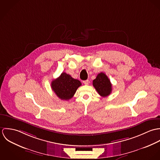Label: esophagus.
<instances>
[{
	"label": "esophagus",
	"mask_w": 160,
	"mask_h": 160,
	"mask_svg": "<svg viewBox=\"0 0 160 160\" xmlns=\"http://www.w3.org/2000/svg\"><path fill=\"white\" fill-rule=\"evenodd\" d=\"M83 83L85 84V85H88L89 83V80H85L83 81Z\"/></svg>",
	"instance_id": "34e87169"
}]
</instances>
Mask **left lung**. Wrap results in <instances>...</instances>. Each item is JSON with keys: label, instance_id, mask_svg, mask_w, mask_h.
Returning <instances> with one entry per match:
<instances>
[{"label": "left lung", "instance_id": "1", "mask_svg": "<svg viewBox=\"0 0 160 160\" xmlns=\"http://www.w3.org/2000/svg\"><path fill=\"white\" fill-rule=\"evenodd\" d=\"M93 86L98 93L103 97L108 96L112 91L111 82L107 76L103 72L98 74L96 78L93 80Z\"/></svg>", "mask_w": 160, "mask_h": 160}]
</instances>
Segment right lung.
<instances>
[{
	"mask_svg": "<svg viewBox=\"0 0 160 160\" xmlns=\"http://www.w3.org/2000/svg\"><path fill=\"white\" fill-rule=\"evenodd\" d=\"M81 82L63 72L51 82V88L58 98L63 100L71 99L76 93Z\"/></svg>",
	"mask_w": 160,
	"mask_h": 160,
	"instance_id": "obj_1",
	"label": "right lung"
}]
</instances>
